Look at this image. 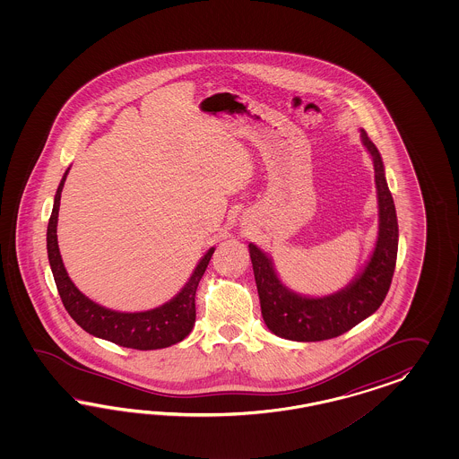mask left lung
Here are the masks:
<instances>
[{"mask_svg":"<svg viewBox=\"0 0 459 459\" xmlns=\"http://www.w3.org/2000/svg\"><path fill=\"white\" fill-rule=\"evenodd\" d=\"M361 141L374 160L378 196V238L376 250L359 278L342 291L323 298H303L290 291L276 276L271 259L249 244L250 261L267 328L294 342H321L347 333L376 313L384 303L397 261L399 225L384 163L376 144L360 129Z\"/></svg>","mask_w":459,"mask_h":459,"instance_id":"obj_1","label":"left lung"}]
</instances>
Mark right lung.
Returning <instances> with one entry per match:
<instances>
[{
  "instance_id": "right-lung-1",
  "label": "right lung",
  "mask_w": 459,
  "mask_h": 459,
  "mask_svg": "<svg viewBox=\"0 0 459 459\" xmlns=\"http://www.w3.org/2000/svg\"><path fill=\"white\" fill-rule=\"evenodd\" d=\"M69 169L56 188L54 210L47 229V252L48 263L54 273L56 290L60 299L65 306L67 313L87 333L94 334L102 340L112 342L119 347L134 348V350H156L167 348L181 342L188 336L195 325V294L198 282L204 276L205 269L213 254V247L202 257V261L195 267L192 278L185 284L169 303L154 307L143 313H119L108 307L96 305L82 292L75 288L70 281L69 274L64 267L58 242H56V221L60 207V194L67 178Z\"/></svg>"
}]
</instances>
